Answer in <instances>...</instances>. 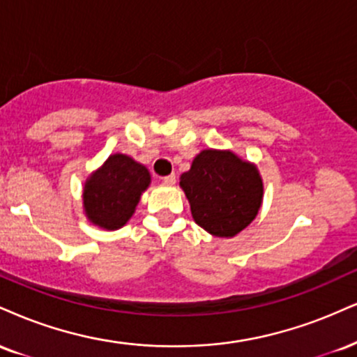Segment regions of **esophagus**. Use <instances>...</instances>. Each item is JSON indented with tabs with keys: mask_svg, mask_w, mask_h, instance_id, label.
<instances>
[{
	"mask_svg": "<svg viewBox=\"0 0 357 357\" xmlns=\"http://www.w3.org/2000/svg\"><path fill=\"white\" fill-rule=\"evenodd\" d=\"M162 183L167 184V186H173V184L176 183V174H169V176H165L162 178Z\"/></svg>",
	"mask_w": 357,
	"mask_h": 357,
	"instance_id": "esophagus-1",
	"label": "esophagus"
}]
</instances>
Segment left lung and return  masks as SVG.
Segmentation results:
<instances>
[{"instance_id":"8db88e82","label":"left lung","mask_w":357,"mask_h":357,"mask_svg":"<svg viewBox=\"0 0 357 357\" xmlns=\"http://www.w3.org/2000/svg\"><path fill=\"white\" fill-rule=\"evenodd\" d=\"M179 186L192 220L216 238H234L255 221L263 204L264 184L255 162L231 149H203L181 174Z\"/></svg>"}]
</instances>
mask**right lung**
<instances>
[{
  "instance_id": "right-lung-1",
  "label": "right lung",
  "mask_w": 357,
  "mask_h": 357,
  "mask_svg": "<svg viewBox=\"0 0 357 357\" xmlns=\"http://www.w3.org/2000/svg\"><path fill=\"white\" fill-rule=\"evenodd\" d=\"M151 184L148 167L131 156L114 153L86 178L83 211L91 225L106 231L123 227Z\"/></svg>"
}]
</instances>
